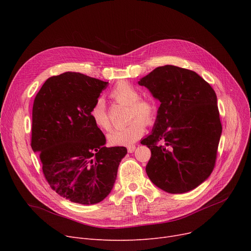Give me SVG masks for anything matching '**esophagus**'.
Segmentation results:
<instances>
[{"instance_id":"34e87169","label":"esophagus","mask_w":251,"mask_h":251,"mask_svg":"<svg viewBox=\"0 0 251 251\" xmlns=\"http://www.w3.org/2000/svg\"><path fill=\"white\" fill-rule=\"evenodd\" d=\"M135 149H136V147L135 146H129L128 148H127V151H128V152H133L134 151H135Z\"/></svg>"}]
</instances>
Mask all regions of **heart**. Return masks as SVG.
I'll list each match as a JSON object with an SVG mask.
<instances>
[{
    "label": "heart",
    "mask_w": 251,
    "mask_h": 251,
    "mask_svg": "<svg viewBox=\"0 0 251 251\" xmlns=\"http://www.w3.org/2000/svg\"><path fill=\"white\" fill-rule=\"evenodd\" d=\"M110 97L119 103L128 105V119L131 121L124 127L112 130L108 135L113 146H129L139 139L146 130V123L151 125L157 116L156 103L152 100L141 99L139 90L127 81L118 82L111 90ZM90 118L94 124L104 131L111 129V121L102 100H98L90 109Z\"/></svg>",
    "instance_id": "obj_1"
}]
</instances>
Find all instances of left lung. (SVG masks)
<instances>
[{
  "mask_svg": "<svg viewBox=\"0 0 251 251\" xmlns=\"http://www.w3.org/2000/svg\"><path fill=\"white\" fill-rule=\"evenodd\" d=\"M138 84L161 101L151 134L141 140L151 151L149 178L169 193L196 188L213 172L222 134L215 90L194 71L172 65Z\"/></svg>",
  "mask_w": 251,
  "mask_h": 251,
  "instance_id": "left-lung-1",
  "label": "left lung"
}]
</instances>
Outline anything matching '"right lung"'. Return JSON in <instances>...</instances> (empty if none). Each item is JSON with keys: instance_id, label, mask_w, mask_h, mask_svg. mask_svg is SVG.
Segmentation results:
<instances>
[{"instance_id": "1", "label": "right lung", "mask_w": 251, "mask_h": 251, "mask_svg": "<svg viewBox=\"0 0 251 251\" xmlns=\"http://www.w3.org/2000/svg\"><path fill=\"white\" fill-rule=\"evenodd\" d=\"M108 82L81 73L51 76L33 101L31 148L39 152L46 180L72 202L95 204L109 195L124 147H104L90 109Z\"/></svg>"}]
</instances>
